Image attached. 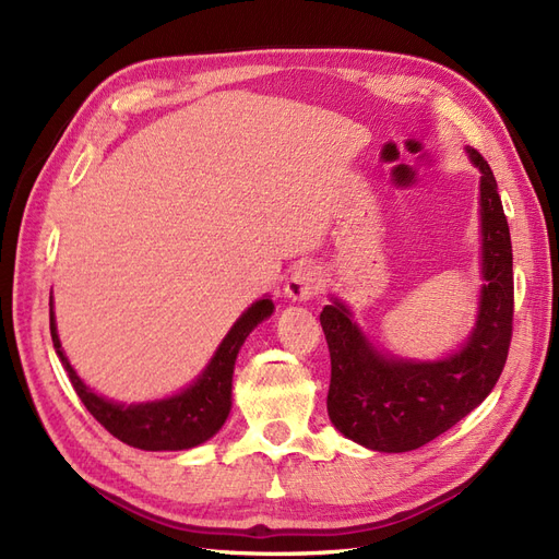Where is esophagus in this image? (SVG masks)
<instances>
[{"mask_svg":"<svg viewBox=\"0 0 559 559\" xmlns=\"http://www.w3.org/2000/svg\"><path fill=\"white\" fill-rule=\"evenodd\" d=\"M321 286H324V280H321V273L314 265H298L292 273V277L286 280L284 294L292 300L306 302L321 292Z\"/></svg>","mask_w":559,"mask_h":559,"instance_id":"1","label":"esophagus"}]
</instances>
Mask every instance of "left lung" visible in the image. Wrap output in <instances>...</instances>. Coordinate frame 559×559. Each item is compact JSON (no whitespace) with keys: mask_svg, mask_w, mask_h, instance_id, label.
I'll return each instance as SVG.
<instances>
[{"mask_svg":"<svg viewBox=\"0 0 559 559\" xmlns=\"http://www.w3.org/2000/svg\"><path fill=\"white\" fill-rule=\"evenodd\" d=\"M480 170L483 292L476 329L460 352L441 361H403L370 347L333 300L319 314L331 352L326 408L349 441L378 452H408L445 433L492 392L513 335V247L497 179L476 148Z\"/></svg>","mask_w":559,"mask_h":559,"instance_id":"obj_1","label":"left lung"}]
</instances>
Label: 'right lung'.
Here are the masks:
<instances>
[{
    "label": "right lung",
    "mask_w": 559,
    "mask_h": 559,
    "mask_svg": "<svg viewBox=\"0 0 559 559\" xmlns=\"http://www.w3.org/2000/svg\"><path fill=\"white\" fill-rule=\"evenodd\" d=\"M275 306L270 298H261L233 324L224 343L218 345L216 354L212 357L210 366L202 370V376L181 394L138 403V405H123L114 403L103 396H97L93 389L81 382L74 373V368L67 361L60 337L56 331L53 308H50V337H53V347L58 357L70 376L74 392L86 405L88 413L103 425L118 441H123L132 448L140 450H189L200 443L210 441V438L224 427V421L230 413V389H233V368L238 352L245 345L247 335L253 326L261 324L263 319L273 314Z\"/></svg>",
    "instance_id": "add662e5"
}]
</instances>
